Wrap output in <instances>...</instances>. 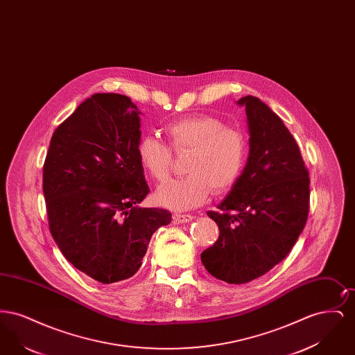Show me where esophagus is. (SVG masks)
Returning <instances> with one entry per match:
<instances>
[{"mask_svg": "<svg viewBox=\"0 0 355 355\" xmlns=\"http://www.w3.org/2000/svg\"><path fill=\"white\" fill-rule=\"evenodd\" d=\"M194 220V217L191 214H182V213H175L173 216V220L175 223H186V222H190V220Z\"/></svg>", "mask_w": 355, "mask_h": 355, "instance_id": "34e87169", "label": "esophagus"}]
</instances>
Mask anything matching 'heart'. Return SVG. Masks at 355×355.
<instances>
[{
	"label": "heart",
	"mask_w": 355,
	"mask_h": 355,
	"mask_svg": "<svg viewBox=\"0 0 355 355\" xmlns=\"http://www.w3.org/2000/svg\"><path fill=\"white\" fill-rule=\"evenodd\" d=\"M164 133L173 152L189 155L185 161L187 175L158 187L155 200L159 205L171 210L193 209L207 200L211 189L222 194L236 185L248 155V139L239 129L213 116H197L170 122ZM170 149L153 135L139 139L138 161L154 181L168 178Z\"/></svg>",
	"instance_id": "obj_1"
}]
</instances>
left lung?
I'll list each match as a JSON object with an SVG mask.
<instances>
[{"mask_svg":"<svg viewBox=\"0 0 355 355\" xmlns=\"http://www.w3.org/2000/svg\"><path fill=\"white\" fill-rule=\"evenodd\" d=\"M245 106L249 157L236 185L207 211L220 227L201 254L205 269L227 284H248L285 259L302 233L310 200L309 171L284 121L253 96Z\"/></svg>","mask_w":355,"mask_h":355,"instance_id":"1","label":"left lung"}]
</instances>
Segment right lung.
<instances>
[{
  "label": "right lung",
  "mask_w": 355,
  "mask_h": 355,
  "mask_svg": "<svg viewBox=\"0 0 355 355\" xmlns=\"http://www.w3.org/2000/svg\"><path fill=\"white\" fill-rule=\"evenodd\" d=\"M141 112L126 96L97 93L53 133L42 189L51 233L69 262L101 284L133 277L165 209L139 207L149 193L138 161Z\"/></svg>",
  "instance_id": "1"
}]
</instances>
